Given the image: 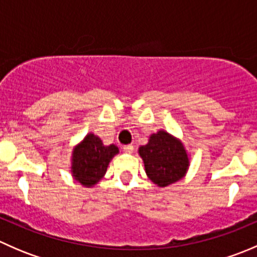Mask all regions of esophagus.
Wrapping results in <instances>:
<instances>
[{
  "label": "esophagus",
  "mask_w": 257,
  "mask_h": 257,
  "mask_svg": "<svg viewBox=\"0 0 257 257\" xmlns=\"http://www.w3.org/2000/svg\"><path fill=\"white\" fill-rule=\"evenodd\" d=\"M123 150L125 153H128V154H132V153L134 152V147L132 144H128V145H124L123 147Z\"/></svg>",
  "instance_id": "1"
}]
</instances>
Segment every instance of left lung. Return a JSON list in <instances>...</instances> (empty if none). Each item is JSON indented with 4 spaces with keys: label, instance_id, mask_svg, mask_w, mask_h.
I'll use <instances>...</instances> for the list:
<instances>
[{
    "label": "left lung",
    "instance_id": "1",
    "mask_svg": "<svg viewBox=\"0 0 257 257\" xmlns=\"http://www.w3.org/2000/svg\"><path fill=\"white\" fill-rule=\"evenodd\" d=\"M148 178L160 188L181 180L189 168V157L183 143L165 131L149 137L148 144L139 147Z\"/></svg>",
    "mask_w": 257,
    "mask_h": 257
}]
</instances>
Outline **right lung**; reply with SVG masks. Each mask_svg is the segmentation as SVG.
<instances>
[{
    "instance_id": "right-lung-1",
    "label": "right lung",
    "mask_w": 257,
    "mask_h": 257,
    "mask_svg": "<svg viewBox=\"0 0 257 257\" xmlns=\"http://www.w3.org/2000/svg\"><path fill=\"white\" fill-rule=\"evenodd\" d=\"M118 153L114 144L105 147L99 137L87 134L72 153V175L83 186L90 188L104 177L110 160Z\"/></svg>"
}]
</instances>
